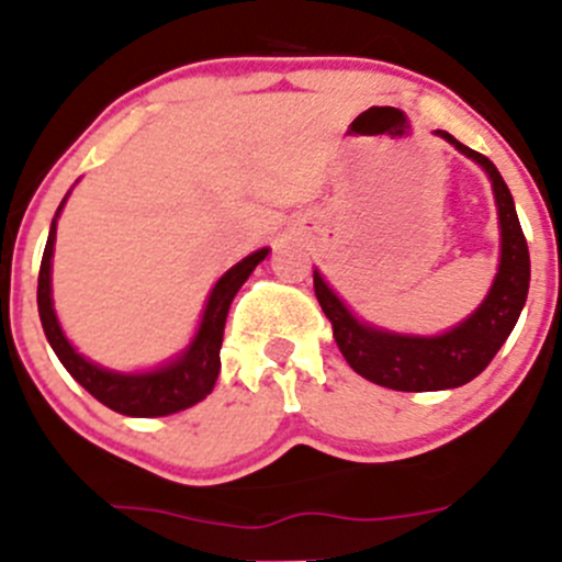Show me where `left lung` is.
<instances>
[{
  "mask_svg": "<svg viewBox=\"0 0 562 562\" xmlns=\"http://www.w3.org/2000/svg\"><path fill=\"white\" fill-rule=\"evenodd\" d=\"M449 144H454L462 155L479 162L492 179L501 217V269L479 310L440 337H407V334H389L372 328L353 317L339 302L337 293L313 274L315 296L323 313L331 321L334 339L342 350L345 361L367 381L394 391H440L457 389L473 381L475 375L490 367L501 345L506 342L517 317L522 313L527 288H530V252L519 225L514 198L506 181L490 157L459 144L454 135L438 130Z\"/></svg>",
  "mask_w": 562,
  "mask_h": 562,
  "instance_id": "8db88e82",
  "label": "left lung"
}]
</instances>
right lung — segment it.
<instances>
[{
	"label": "right lung",
	"instance_id": "obj_1",
	"mask_svg": "<svg viewBox=\"0 0 562 562\" xmlns=\"http://www.w3.org/2000/svg\"><path fill=\"white\" fill-rule=\"evenodd\" d=\"M61 206H65V201H61ZM59 212H56V217H59ZM56 217L54 223H50L43 263H40L37 310L40 321H43L45 337H48L50 348L59 356L65 370L70 372L94 400L103 402L111 411L122 413V416H171V413L187 411V407L206 400V394H212L220 375V348H223L225 317H228L231 302H234L239 288L247 282V277L252 274L255 266L269 255V249H258V252L247 255L245 260H239L234 269L225 271V274L220 277L217 285L212 288L206 310H203L195 339H192L190 348L184 350V356H179L173 364L160 367V370L155 372L122 375V372L100 370L98 364L83 359V356L76 353V348L67 342L65 334H61V326L54 313V302H50V255H54Z\"/></svg>",
	"mask_w": 562,
	"mask_h": 562
}]
</instances>
